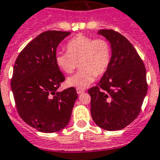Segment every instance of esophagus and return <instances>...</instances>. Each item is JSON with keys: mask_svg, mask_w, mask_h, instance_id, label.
<instances>
[{"mask_svg": "<svg viewBox=\"0 0 160 160\" xmlns=\"http://www.w3.org/2000/svg\"><path fill=\"white\" fill-rule=\"evenodd\" d=\"M85 92V91H84V90L83 89H78V88L77 89V93L78 94H82V93H83V92Z\"/></svg>", "mask_w": 160, "mask_h": 160, "instance_id": "1", "label": "esophagus"}]
</instances>
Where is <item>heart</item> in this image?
<instances>
[{
  "label": "heart",
  "instance_id": "obj_1",
  "mask_svg": "<svg viewBox=\"0 0 160 160\" xmlns=\"http://www.w3.org/2000/svg\"><path fill=\"white\" fill-rule=\"evenodd\" d=\"M67 53L55 54V64L65 73H72L78 63L80 70L68 78L66 84L84 89L94 82L96 76L106 72L111 60V47L105 38L78 35L66 44Z\"/></svg>",
  "mask_w": 160,
  "mask_h": 160
}]
</instances>
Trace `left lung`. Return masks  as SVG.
Returning a JSON list of instances; mask_svg holds the SVG:
<instances>
[{
  "mask_svg": "<svg viewBox=\"0 0 160 160\" xmlns=\"http://www.w3.org/2000/svg\"><path fill=\"white\" fill-rule=\"evenodd\" d=\"M110 42L109 68L97 86L88 90L91 114L100 128L108 131L126 128L139 115L147 92L143 60L124 36L113 29L98 32Z\"/></svg>",
  "mask_w": 160,
  "mask_h": 160,
  "instance_id": "8db88e82",
  "label": "left lung"
}]
</instances>
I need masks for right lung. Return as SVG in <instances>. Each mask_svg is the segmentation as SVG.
<instances>
[{
    "mask_svg": "<svg viewBox=\"0 0 160 160\" xmlns=\"http://www.w3.org/2000/svg\"><path fill=\"white\" fill-rule=\"evenodd\" d=\"M69 34L42 32L22 50L14 65L11 89L17 111L26 123L42 132L65 128L78 99L72 87L56 92L65 80L55 64L56 48Z\"/></svg>",
    "mask_w": 160,
    "mask_h": 160,
    "instance_id": "1",
    "label": "right lung"
}]
</instances>
